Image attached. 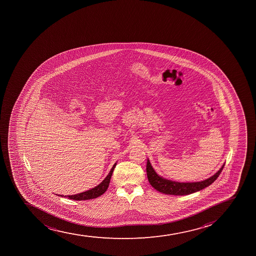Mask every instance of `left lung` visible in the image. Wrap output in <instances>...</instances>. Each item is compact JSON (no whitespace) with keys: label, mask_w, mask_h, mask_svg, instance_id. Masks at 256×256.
Segmentation results:
<instances>
[{"label":"left lung","mask_w":256,"mask_h":256,"mask_svg":"<svg viewBox=\"0 0 256 256\" xmlns=\"http://www.w3.org/2000/svg\"><path fill=\"white\" fill-rule=\"evenodd\" d=\"M224 166H222L220 170L216 172V174L208 180L198 182H175L170 180H164L154 171L151 165L150 164H147V175L150 184L154 188L155 190L158 192H162L165 194L170 195H188L190 194L198 192L200 190H204L210 184L214 182L218 175L220 174L221 171L223 170Z\"/></svg>","instance_id":"8db88e82"}]
</instances>
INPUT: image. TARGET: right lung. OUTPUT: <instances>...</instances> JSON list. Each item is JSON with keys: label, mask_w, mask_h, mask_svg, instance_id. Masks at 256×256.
I'll list each match as a JSON object with an SVG mask.
<instances>
[{"label": "right lung", "mask_w": 256, "mask_h": 256, "mask_svg": "<svg viewBox=\"0 0 256 256\" xmlns=\"http://www.w3.org/2000/svg\"><path fill=\"white\" fill-rule=\"evenodd\" d=\"M114 168L115 167L112 168L111 172L108 175V177L102 181V182H101V184H99L98 186H96V188H94L92 190H88L86 192H82V194H79L71 195V196H68V197L70 200L81 201V200L96 198L104 194V192H106V190H108V188L112 175V172H114Z\"/></svg>", "instance_id": "add662e5"}]
</instances>
